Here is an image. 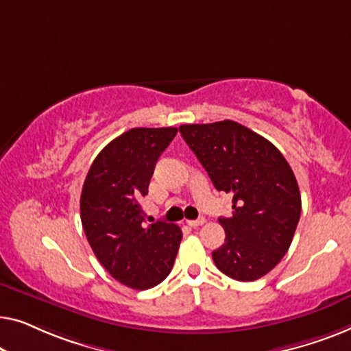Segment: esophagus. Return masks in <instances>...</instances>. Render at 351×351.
I'll list each match as a JSON object with an SVG mask.
<instances>
[{
  "label": "esophagus",
  "instance_id": "esophagus-1",
  "mask_svg": "<svg viewBox=\"0 0 351 351\" xmlns=\"http://www.w3.org/2000/svg\"><path fill=\"white\" fill-rule=\"evenodd\" d=\"M205 223V219L204 218H199V219H189V221H186V224L187 226H191V227H199V226H202Z\"/></svg>",
  "mask_w": 351,
  "mask_h": 351
}]
</instances>
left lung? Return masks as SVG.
Masks as SVG:
<instances>
[{"label":"left lung","instance_id":"obj_1","mask_svg":"<svg viewBox=\"0 0 351 351\" xmlns=\"http://www.w3.org/2000/svg\"><path fill=\"white\" fill-rule=\"evenodd\" d=\"M180 133L218 191L232 195V216L219 218L226 240L213 251L221 272L254 281L283 259L300 218V192L283 154L234 121L186 124Z\"/></svg>","mask_w":351,"mask_h":351}]
</instances>
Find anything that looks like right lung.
Masks as SVG:
<instances>
[{
  "mask_svg": "<svg viewBox=\"0 0 351 351\" xmlns=\"http://www.w3.org/2000/svg\"><path fill=\"white\" fill-rule=\"evenodd\" d=\"M178 128H130L92 162L81 194V221L97 259L119 283L149 289L173 267L182 232L157 221L145 224L140 200L147 194L156 162Z\"/></svg>",
  "mask_w": 351,
  "mask_h": 351,
  "instance_id": "add662e5",
  "label": "right lung"
}]
</instances>
